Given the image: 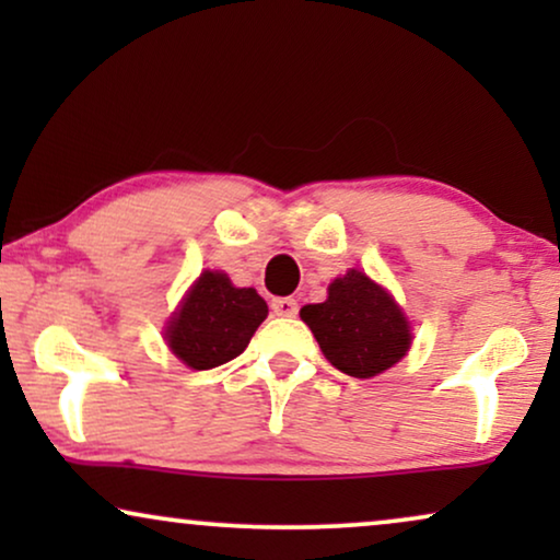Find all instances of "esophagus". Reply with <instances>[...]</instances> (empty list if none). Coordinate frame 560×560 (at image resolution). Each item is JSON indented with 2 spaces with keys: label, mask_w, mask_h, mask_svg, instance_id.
Returning a JSON list of instances; mask_svg holds the SVG:
<instances>
[{
  "label": "esophagus",
  "mask_w": 560,
  "mask_h": 560,
  "mask_svg": "<svg viewBox=\"0 0 560 560\" xmlns=\"http://www.w3.org/2000/svg\"><path fill=\"white\" fill-rule=\"evenodd\" d=\"M272 313H275V316L293 318L295 313H298V301H295V298H275V301H272Z\"/></svg>",
  "instance_id": "obj_1"
}]
</instances>
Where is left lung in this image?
Listing matches in <instances>:
<instances>
[{
	"mask_svg": "<svg viewBox=\"0 0 560 560\" xmlns=\"http://www.w3.org/2000/svg\"><path fill=\"white\" fill-rule=\"evenodd\" d=\"M301 318L328 362L357 380L389 370L408 354L412 341L410 324L395 298L359 270L336 278L326 301L303 305Z\"/></svg>",
	"mask_w": 560,
	"mask_h": 560,
	"instance_id": "left-lung-1",
	"label": "left lung"
}]
</instances>
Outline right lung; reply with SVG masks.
Masks as SVG:
<instances>
[{
  "label": "right lung",
  "mask_w": 560,
  "mask_h": 560,
  "mask_svg": "<svg viewBox=\"0 0 560 560\" xmlns=\"http://www.w3.org/2000/svg\"><path fill=\"white\" fill-rule=\"evenodd\" d=\"M267 318V303L255 288H234L219 270H203L165 326V341L190 370H213L240 357L257 326Z\"/></svg>",
  "instance_id": "obj_1"
}]
</instances>
